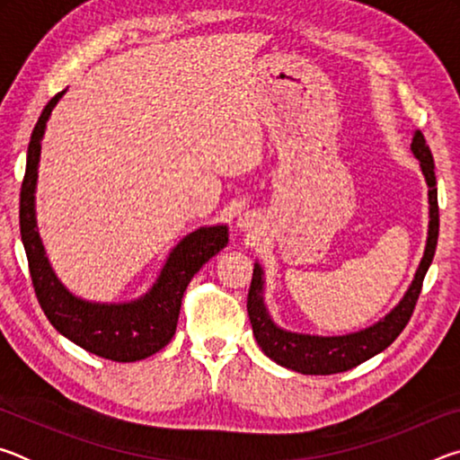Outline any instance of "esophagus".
I'll return each instance as SVG.
<instances>
[{
  "label": "esophagus",
  "mask_w": 460,
  "mask_h": 460,
  "mask_svg": "<svg viewBox=\"0 0 460 460\" xmlns=\"http://www.w3.org/2000/svg\"><path fill=\"white\" fill-rule=\"evenodd\" d=\"M239 227H241V229H252V227H253V219H252V215L245 213L243 217H241V219H239Z\"/></svg>",
  "instance_id": "obj_1"
}]
</instances>
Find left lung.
I'll list each match as a JSON object with an SVG mask.
<instances>
[{
  "instance_id": "left-lung-1",
  "label": "left lung",
  "mask_w": 460,
  "mask_h": 460,
  "mask_svg": "<svg viewBox=\"0 0 460 460\" xmlns=\"http://www.w3.org/2000/svg\"><path fill=\"white\" fill-rule=\"evenodd\" d=\"M411 152L420 160L422 172L428 182V199H430V227H428V243L424 258L420 261L414 282H411L403 300L389 313L384 321L369 326L361 332L345 334V337H310V334L286 332L270 321L261 302V270L255 266L252 284L247 292V314L252 323L253 337L270 359L294 369L305 376H332L357 367V365L371 359L387 349L406 329L411 314H414L416 302L422 292V282L428 268H430L436 243H438V192H436L434 158L430 146L426 144L422 131H416L411 139Z\"/></svg>"
}]
</instances>
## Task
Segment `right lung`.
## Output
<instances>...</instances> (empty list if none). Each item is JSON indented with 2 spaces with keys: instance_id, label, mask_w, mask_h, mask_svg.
Segmentation results:
<instances>
[{
  "instance_id": "1",
  "label": "right lung",
  "mask_w": 460,
  "mask_h": 460,
  "mask_svg": "<svg viewBox=\"0 0 460 460\" xmlns=\"http://www.w3.org/2000/svg\"><path fill=\"white\" fill-rule=\"evenodd\" d=\"M60 97L62 93L54 95L36 121L28 146L26 174L22 181L20 233L28 255L30 278H32L38 305L42 306L46 318L60 334L83 347L84 351L103 357V359L134 363L158 353L172 341L186 286L213 255L227 245V227L223 225L205 227L184 237L170 253L158 284L142 300L131 302V305L107 306L91 305L68 294L54 278L44 258L34 219V189L40 142L52 107Z\"/></svg>"
}]
</instances>
